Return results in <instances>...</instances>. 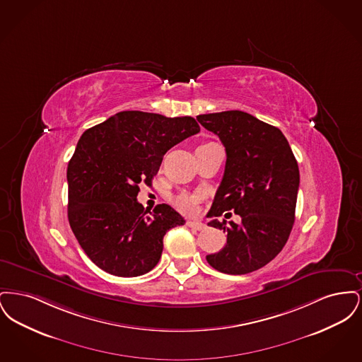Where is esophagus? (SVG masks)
I'll list each match as a JSON object with an SVG mask.
<instances>
[{
	"label": "esophagus",
	"mask_w": 362,
	"mask_h": 362,
	"mask_svg": "<svg viewBox=\"0 0 362 362\" xmlns=\"http://www.w3.org/2000/svg\"><path fill=\"white\" fill-rule=\"evenodd\" d=\"M186 225L191 228V229H194V230H204L206 226L205 224H202V223H198V221H187Z\"/></svg>",
	"instance_id": "34e87169"
}]
</instances>
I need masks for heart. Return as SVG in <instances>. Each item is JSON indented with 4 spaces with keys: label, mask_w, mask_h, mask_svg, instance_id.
<instances>
[{
    "label": "heart",
    "mask_w": 362,
    "mask_h": 362,
    "mask_svg": "<svg viewBox=\"0 0 362 362\" xmlns=\"http://www.w3.org/2000/svg\"><path fill=\"white\" fill-rule=\"evenodd\" d=\"M202 194L182 191L173 197V205L185 214H195L198 211V205L202 201Z\"/></svg>",
    "instance_id": "obj_1"
}]
</instances>
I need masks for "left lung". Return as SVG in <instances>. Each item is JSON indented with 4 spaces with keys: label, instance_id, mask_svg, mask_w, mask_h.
Listing matches in <instances>:
<instances>
[{
    "label": "left lung",
    "instance_id": "obj_1",
    "mask_svg": "<svg viewBox=\"0 0 362 362\" xmlns=\"http://www.w3.org/2000/svg\"><path fill=\"white\" fill-rule=\"evenodd\" d=\"M221 139L226 152L224 176L207 216L235 211L241 224L213 220L224 229L226 244L207 255L216 270L240 276L276 258L289 239L294 223L300 173L288 139L269 123L243 111L197 117Z\"/></svg>",
    "mask_w": 362,
    "mask_h": 362
}]
</instances>
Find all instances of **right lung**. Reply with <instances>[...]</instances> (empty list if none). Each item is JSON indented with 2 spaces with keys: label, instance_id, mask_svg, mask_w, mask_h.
Wrapping results in <instances>:
<instances>
[{
  "label": "right lung",
  "instance_id": "right-lung-1",
  "mask_svg": "<svg viewBox=\"0 0 362 362\" xmlns=\"http://www.w3.org/2000/svg\"><path fill=\"white\" fill-rule=\"evenodd\" d=\"M199 130L191 117L122 111L84 132L68 165V218L98 267L138 276L158 263L164 235L186 221L165 204L145 210L139 185L152 186L163 156Z\"/></svg>",
  "mask_w": 362,
  "mask_h": 362
}]
</instances>
